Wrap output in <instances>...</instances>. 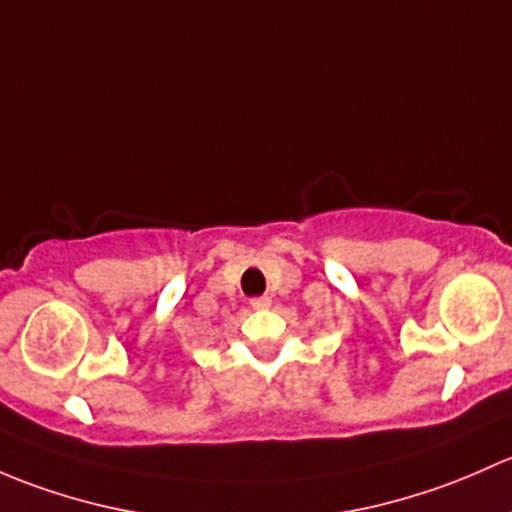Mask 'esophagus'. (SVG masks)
I'll return each mask as SVG.
<instances>
[{"label":"esophagus","instance_id":"obj_1","mask_svg":"<svg viewBox=\"0 0 512 512\" xmlns=\"http://www.w3.org/2000/svg\"><path fill=\"white\" fill-rule=\"evenodd\" d=\"M251 308H254V310H268V308H271V298H268V295H258V298H251Z\"/></svg>","mask_w":512,"mask_h":512}]
</instances>
